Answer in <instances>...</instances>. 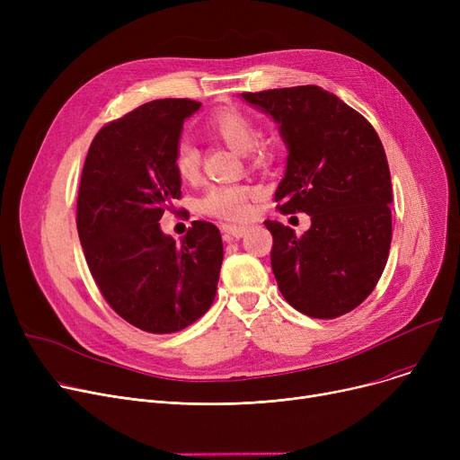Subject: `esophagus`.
Masks as SVG:
<instances>
[{"label": "esophagus", "instance_id": "34e87169", "mask_svg": "<svg viewBox=\"0 0 460 460\" xmlns=\"http://www.w3.org/2000/svg\"><path fill=\"white\" fill-rule=\"evenodd\" d=\"M222 231H224V238L226 240H233V238L246 236L248 227H244V226H224Z\"/></svg>", "mask_w": 460, "mask_h": 460}]
</instances>
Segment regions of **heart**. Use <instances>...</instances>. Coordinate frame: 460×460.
<instances>
[{
    "mask_svg": "<svg viewBox=\"0 0 460 460\" xmlns=\"http://www.w3.org/2000/svg\"><path fill=\"white\" fill-rule=\"evenodd\" d=\"M207 128L231 149L259 158L264 153L262 143L255 141V127L252 119L234 108H226L207 119ZM173 165L177 175L191 182L199 177L201 153L198 145L190 139H179L173 151ZM252 190L243 184H224L210 188L199 207L205 214L222 217V220H244L250 214Z\"/></svg>",
    "mask_w": 460,
    "mask_h": 460,
    "instance_id": "obj_1",
    "label": "heart"
}]
</instances>
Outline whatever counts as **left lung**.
<instances>
[{
  "label": "left lung",
  "mask_w": 460,
  "mask_h": 460,
  "mask_svg": "<svg viewBox=\"0 0 460 460\" xmlns=\"http://www.w3.org/2000/svg\"><path fill=\"white\" fill-rule=\"evenodd\" d=\"M243 99L276 120L288 149L279 212L311 216L302 236L264 222L279 291L307 317H341L373 293L390 253L394 198L382 141L364 115L317 85Z\"/></svg>",
  "instance_id": "left-lung-1"
}]
</instances>
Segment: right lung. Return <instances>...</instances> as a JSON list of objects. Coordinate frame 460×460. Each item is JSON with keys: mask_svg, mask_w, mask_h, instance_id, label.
Masks as SVG:
<instances>
[{"mask_svg": "<svg viewBox=\"0 0 460 460\" xmlns=\"http://www.w3.org/2000/svg\"><path fill=\"white\" fill-rule=\"evenodd\" d=\"M201 102L153 101L94 136L80 181L76 226L87 267L119 317L151 333L196 323L214 302L224 261L214 224L191 222L177 244L160 217L181 199L173 151Z\"/></svg>", "mask_w": 460, "mask_h": 460, "instance_id": "obj_1", "label": "right lung"}]
</instances>
